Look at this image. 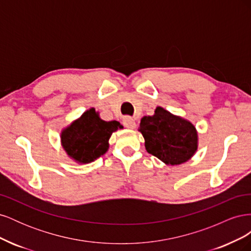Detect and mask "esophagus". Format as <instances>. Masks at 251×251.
Instances as JSON below:
<instances>
[{
    "label": "esophagus",
    "instance_id": "1",
    "mask_svg": "<svg viewBox=\"0 0 251 251\" xmlns=\"http://www.w3.org/2000/svg\"><path fill=\"white\" fill-rule=\"evenodd\" d=\"M123 124H124L125 126H126L128 128H135L136 127V123H135V120L132 117L125 116L123 118Z\"/></svg>",
    "mask_w": 251,
    "mask_h": 251
}]
</instances>
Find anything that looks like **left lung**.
Here are the masks:
<instances>
[{
    "label": "left lung",
    "mask_w": 251,
    "mask_h": 251,
    "mask_svg": "<svg viewBox=\"0 0 251 251\" xmlns=\"http://www.w3.org/2000/svg\"><path fill=\"white\" fill-rule=\"evenodd\" d=\"M139 132L148 153L169 165L186 162L198 148V134L189 121L157 107L153 116L141 118Z\"/></svg>",
    "instance_id": "left-lung-1"
}]
</instances>
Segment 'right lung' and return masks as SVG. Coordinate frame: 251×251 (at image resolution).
<instances>
[{
    "label": "right lung",
    "mask_w": 251,
    "mask_h": 251,
    "mask_svg": "<svg viewBox=\"0 0 251 251\" xmlns=\"http://www.w3.org/2000/svg\"><path fill=\"white\" fill-rule=\"evenodd\" d=\"M118 127V121L100 119L92 108L62 132L63 148L78 163L92 162L108 151L111 135Z\"/></svg>",
    "instance_id": "obj_1"
}]
</instances>
